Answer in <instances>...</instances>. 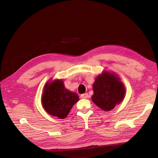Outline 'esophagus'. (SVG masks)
Listing matches in <instances>:
<instances>
[{"mask_svg":"<svg viewBox=\"0 0 158 158\" xmlns=\"http://www.w3.org/2000/svg\"><path fill=\"white\" fill-rule=\"evenodd\" d=\"M81 97L82 98H87L88 97V94H87V93H85V94H82L81 95Z\"/></svg>","mask_w":158,"mask_h":158,"instance_id":"34e87169","label":"esophagus"}]
</instances>
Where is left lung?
<instances>
[{
	"label": "left lung",
	"instance_id": "left-lung-1",
	"mask_svg": "<svg viewBox=\"0 0 158 158\" xmlns=\"http://www.w3.org/2000/svg\"><path fill=\"white\" fill-rule=\"evenodd\" d=\"M93 102L104 111H110L120 104L125 96L126 89L119 77L113 73L103 72L93 85Z\"/></svg>",
	"mask_w": 158,
	"mask_h": 158
}]
</instances>
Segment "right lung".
<instances>
[{"label": "right lung", "mask_w": 158, "mask_h": 158, "mask_svg": "<svg viewBox=\"0 0 158 158\" xmlns=\"http://www.w3.org/2000/svg\"><path fill=\"white\" fill-rule=\"evenodd\" d=\"M79 100V96L76 93L64 88L62 80H55L46 83L41 103L49 114L64 118Z\"/></svg>", "instance_id": "right-lung-1"}]
</instances>
